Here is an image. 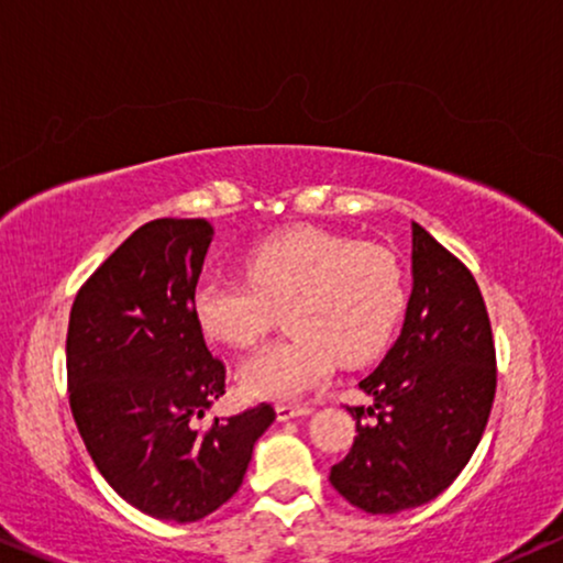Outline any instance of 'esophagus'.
Segmentation results:
<instances>
[{
    "instance_id": "esophagus-1",
    "label": "esophagus",
    "mask_w": 563,
    "mask_h": 563,
    "mask_svg": "<svg viewBox=\"0 0 563 563\" xmlns=\"http://www.w3.org/2000/svg\"><path fill=\"white\" fill-rule=\"evenodd\" d=\"M277 421H294V418H301V416H311L314 408L311 405H301V402H283L277 405Z\"/></svg>"
}]
</instances>
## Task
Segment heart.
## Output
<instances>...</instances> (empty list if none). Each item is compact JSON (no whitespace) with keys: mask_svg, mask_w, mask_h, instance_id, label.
I'll return each instance as SVG.
<instances>
[{"mask_svg":"<svg viewBox=\"0 0 563 563\" xmlns=\"http://www.w3.org/2000/svg\"><path fill=\"white\" fill-rule=\"evenodd\" d=\"M246 280L205 277L191 298L199 330L231 347L257 345L286 309L290 334L246 361L241 389L260 400H296L338 364L358 366L393 338L405 309L402 269L387 249L298 225L244 254Z\"/></svg>","mask_w":563,"mask_h":563,"instance_id":"heart-1","label":"heart"}]
</instances>
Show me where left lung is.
Wrapping results in <instances>:
<instances>
[{
  "mask_svg": "<svg viewBox=\"0 0 563 563\" xmlns=\"http://www.w3.org/2000/svg\"><path fill=\"white\" fill-rule=\"evenodd\" d=\"M412 290L397 343L358 387L374 423L355 418L351 452L330 483L368 515H397L437 499L486 431L496 395L494 334L471 269L412 223Z\"/></svg>",
  "mask_w": 563,
  "mask_h": 563,
  "instance_id": "1",
  "label": "left lung"
}]
</instances>
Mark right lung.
Returning a JSON list of instances; mask_svg holds the SVG:
<instances>
[{"label":"right lung","mask_w":563,"mask_h":563,"mask_svg":"<svg viewBox=\"0 0 563 563\" xmlns=\"http://www.w3.org/2000/svg\"><path fill=\"white\" fill-rule=\"evenodd\" d=\"M212 241L202 218L132 233L77 294L67 330L69 408L98 473L155 519L197 522L236 494L269 405L197 421L225 395L191 298Z\"/></svg>","instance_id":"obj_1"}]
</instances>
